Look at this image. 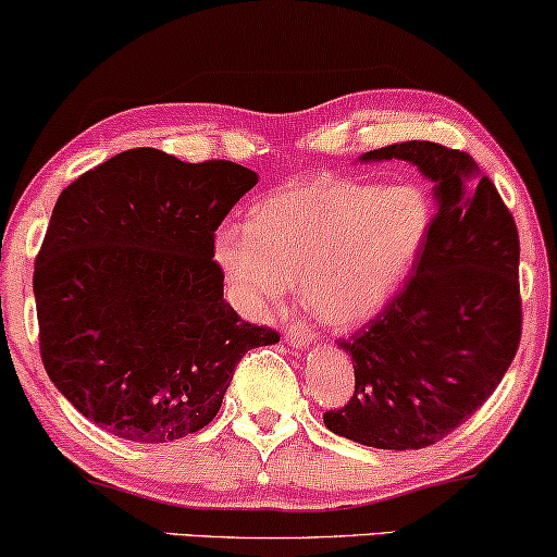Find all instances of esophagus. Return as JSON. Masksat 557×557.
Instances as JSON below:
<instances>
[{
    "mask_svg": "<svg viewBox=\"0 0 557 557\" xmlns=\"http://www.w3.org/2000/svg\"><path fill=\"white\" fill-rule=\"evenodd\" d=\"M285 339L293 347H298V350H304V347H308V345L313 343V330L308 324H300V321H293V324L287 326Z\"/></svg>",
    "mask_w": 557,
    "mask_h": 557,
    "instance_id": "esophagus-1",
    "label": "esophagus"
}]
</instances>
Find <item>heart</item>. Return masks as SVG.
Listing matches in <instances>:
<instances>
[{
	"instance_id": "1",
	"label": "heart",
	"mask_w": 557,
	"mask_h": 557,
	"mask_svg": "<svg viewBox=\"0 0 557 557\" xmlns=\"http://www.w3.org/2000/svg\"><path fill=\"white\" fill-rule=\"evenodd\" d=\"M420 184L313 178L267 197L249 225L214 231L212 259L244 313L261 317L300 277V298L334 330L358 326L407 283L433 227Z\"/></svg>"
}]
</instances>
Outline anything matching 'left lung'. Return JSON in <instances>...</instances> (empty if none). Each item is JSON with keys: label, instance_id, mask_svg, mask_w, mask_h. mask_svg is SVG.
<instances>
[{"label": "left lung", "instance_id": "obj_1", "mask_svg": "<svg viewBox=\"0 0 557 557\" xmlns=\"http://www.w3.org/2000/svg\"><path fill=\"white\" fill-rule=\"evenodd\" d=\"M392 158L433 181L431 236L384 311L339 339L355 392L324 425L355 444L407 451L465 423L511 366L521 339L519 233L470 152L412 139L360 160Z\"/></svg>", "mask_w": 557, "mask_h": 557}]
</instances>
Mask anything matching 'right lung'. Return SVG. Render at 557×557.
Listing matches in <instances>:
<instances>
[{
	"label": "right lung",
	"mask_w": 557,
	"mask_h": 557,
	"mask_svg": "<svg viewBox=\"0 0 557 557\" xmlns=\"http://www.w3.org/2000/svg\"><path fill=\"white\" fill-rule=\"evenodd\" d=\"M259 176L137 147L59 194L33 272L41 360L90 423L171 444L218 414L253 347L280 343L223 298L218 225Z\"/></svg>",
	"instance_id": "right-lung-1"
}]
</instances>
